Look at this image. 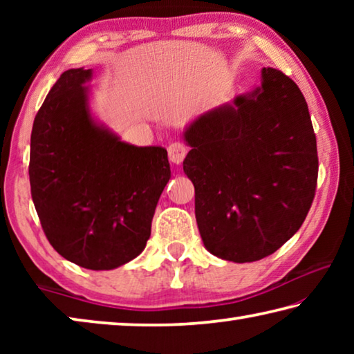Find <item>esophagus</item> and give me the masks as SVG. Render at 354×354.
<instances>
[{"mask_svg": "<svg viewBox=\"0 0 354 354\" xmlns=\"http://www.w3.org/2000/svg\"><path fill=\"white\" fill-rule=\"evenodd\" d=\"M167 149H169V159L175 164H181L185 158V154H187V147L181 142L170 143Z\"/></svg>", "mask_w": 354, "mask_h": 354, "instance_id": "obj_1", "label": "esophagus"}]
</instances>
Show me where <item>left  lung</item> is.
Segmentation results:
<instances>
[{"label": "left lung", "instance_id": "left-lung-1", "mask_svg": "<svg viewBox=\"0 0 354 354\" xmlns=\"http://www.w3.org/2000/svg\"><path fill=\"white\" fill-rule=\"evenodd\" d=\"M184 171L195 187V217L214 256L254 262L303 225L313 205L319 156L301 91L277 68L262 84L195 120Z\"/></svg>", "mask_w": 354, "mask_h": 354}]
</instances>
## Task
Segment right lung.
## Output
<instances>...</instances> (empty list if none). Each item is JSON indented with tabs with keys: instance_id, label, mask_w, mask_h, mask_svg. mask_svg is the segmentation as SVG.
I'll list each match as a JSON object with an SVG mask.
<instances>
[{
	"instance_id": "1",
	"label": "right lung",
	"mask_w": 354,
	"mask_h": 354,
	"mask_svg": "<svg viewBox=\"0 0 354 354\" xmlns=\"http://www.w3.org/2000/svg\"><path fill=\"white\" fill-rule=\"evenodd\" d=\"M92 70L71 68L34 118L29 183L44 232L59 254L88 270H112L145 248L170 179L162 147H134L95 123Z\"/></svg>"
}]
</instances>
